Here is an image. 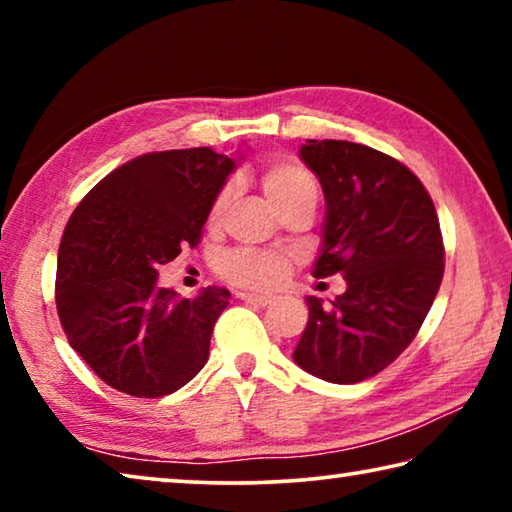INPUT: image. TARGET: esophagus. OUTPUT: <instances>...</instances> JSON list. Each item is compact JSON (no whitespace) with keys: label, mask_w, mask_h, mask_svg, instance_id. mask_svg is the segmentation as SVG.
I'll use <instances>...</instances> for the list:
<instances>
[{"label":"esophagus","mask_w":512,"mask_h":512,"mask_svg":"<svg viewBox=\"0 0 512 512\" xmlns=\"http://www.w3.org/2000/svg\"><path fill=\"white\" fill-rule=\"evenodd\" d=\"M237 298L241 300H248V302H255V305H271V302L275 300L271 293H248V291H239Z\"/></svg>","instance_id":"esophagus-1"}]
</instances>
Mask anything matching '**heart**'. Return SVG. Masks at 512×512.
Masks as SVG:
<instances>
[{"mask_svg": "<svg viewBox=\"0 0 512 512\" xmlns=\"http://www.w3.org/2000/svg\"><path fill=\"white\" fill-rule=\"evenodd\" d=\"M262 189L277 212L296 203H316V183L309 173L291 162H277L262 171ZM232 198V185L216 194L210 207V223L221 221ZM289 255L280 250H232L223 257L221 273L225 280L248 289H268L280 284L289 273Z\"/></svg>", "mask_w": 512, "mask_h": 512, "instance_id": "1", "label": "heart"}]
</instances>
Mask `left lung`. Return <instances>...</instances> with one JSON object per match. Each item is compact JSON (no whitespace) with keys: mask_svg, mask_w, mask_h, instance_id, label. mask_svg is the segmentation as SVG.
<instances>
[{"mask_svg":"<svg viewBox=\"0 0 512 512\" xmlns=\"http://www.w3.org/2000/svg\"><path fill=\"white\" fill-rule=\"evenodd\" d=\"M300 160L325 194L314 277L341 273L332 309L307 296L293 361L332 384L375 377L406 350L445 271L438 214L415 173L391 155L343 140H307Z\"/></svg>","mask_w":512,"mask_h":512,"instance_id":"obj_1","label":"left lung"}]
</instances>
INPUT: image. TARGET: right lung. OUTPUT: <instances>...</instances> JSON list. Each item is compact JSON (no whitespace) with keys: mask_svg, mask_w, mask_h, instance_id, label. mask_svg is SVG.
I'll return each mask as SVG.
<instances>
[{"mask_svg":"<svg viewBox=\"0 0 512 512\" xmlns=\"http://www.w3.org/2000/svg\"><path fill=\"white\" fill-rule=\"evenodd\" d=\"M244 158L201 149L144 153L94 185L58 248L56 307L67 341L117 391L162 397L207 363L230 291L180 298L158 266L196 246L216 194Z\"/></svg>","mask_w":512,"mask_h":512,"instance_id":"obj_1","label":"right lung"}]
</instances>
